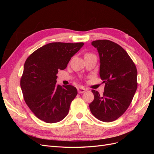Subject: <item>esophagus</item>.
<instances>
[{
    "mask_svg": "<svg viewBox=\"0 0 154 154\" xmlns=\"http://www.w3.org/2000/svg\"><path fill=\"white\" fill-rule=\"evenodd\" d=\"M78 93H83V92H85L86 91H87V89L86 88H83V87H78Z\"/></svg>",
    "mask_w": 154,
    "mask_h": 154,
    "instance_id": "1",
    "label": "esophagus"
}]
</instances>
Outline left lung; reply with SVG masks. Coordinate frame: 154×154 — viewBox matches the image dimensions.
I'll list each match as a JSON object with an SVG mask.
<instances>
[{
  "label": "left lung",
  "instance_id": "obj_1",
  "mask_svg": "<svg viewBox=\"0 0 154 154\" xmlns=\"http://www.w3.org/2000/svg\"><path fill=\"white\" fill-rule=\"evenodd\" d=\"M100 55V75L105 83L103 95L92 90V115L103 122L118 119L128 108L137 87V71L132 60L119 45L108 40L93 41Z\"/></svg>",
  "mask_w": 154,
  "mask_h": 154
}]
</instances>
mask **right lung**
<instances>
[{"label": "right lung", "instance_id": "1", "mask_svg": "<svg viewBox=\"0 0 154 154\" xmlns=\"http://www.w3.org/2000/svg\"><path fill=\"white\" fill-rule=\"evenodd\" d=\"M84 43L53 42L36 49L27 58L20 79L26 103L37 118L48 123L62 121L78 94L72 85L57 84L58 70L67 66Z\"/></svg>", "mask_w": 154, "mask_h": 154}]
</instances>
